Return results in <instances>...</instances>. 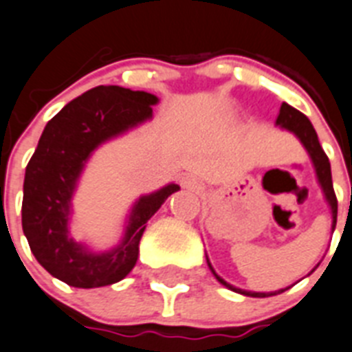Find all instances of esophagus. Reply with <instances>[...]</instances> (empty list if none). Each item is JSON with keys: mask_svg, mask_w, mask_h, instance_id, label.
I'll return each instance as SVG.
<instances>
[{"mask_svg": "<svg viewBox=\"0 0 352 352\" xmlns=\"http://www.w3.org/2000/svg\"><path fill=\"white\" fill-rule=\"evenodd\" d=\"M181 184H182V188H186V190H191V191H199L200 188H202V182H200V179L195 175L182 177Z\"/></svg>", "mask_w": 352, "mask_h": 352, "instance_id": "1", "label": "esophagus"}]
</instances>
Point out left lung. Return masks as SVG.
Here are the masks:
<instances>
[{
	"mask_svg": "<svg viewBox=\"0 0 352 352\" xmlns=\"http://www.w3.org/2000/svg\"><path fill=\"white\" fill-rule=\"evenodd\" d=\"M276 125L279 126V129H283V131L292 132V134H294L295 138H297V140L302 143V146L306 148V152H308L309 159H311V162H313V168H315V173H317V181L322 188V193H324V199H326L327 206H329V209H331V220H333L331 231H335L336 212H338V202H336V195H335V190H333L331 164H329V159H327L326 152L322 150L320 143H318V135H317V132H315V129H313L311 121L304 116L300 111L294 109L292 105H288V103H283L281 111H279V116H277V120H276ZM206 259H208L209 270L212 272V276L217 277V281L220 283V285H223L226 288H229V290L236 292V294L247 295V297H270V295L283 294V292H286L288 288H292V286H294V285L286 286V288H281V290H276V292L241 290V288H236V286L229 285L226 279H221V277L218 276L217 272H214V268H212L211 261H209L208 254H206ZM315 268H313V270H315ZM311 272H309V274H311Z\"/></svg>",
	"mask_w": 352,
	"mask_h": 352,
	"instance_id": "left-lung-1",
	"label": "left lung"
}]
</instances>
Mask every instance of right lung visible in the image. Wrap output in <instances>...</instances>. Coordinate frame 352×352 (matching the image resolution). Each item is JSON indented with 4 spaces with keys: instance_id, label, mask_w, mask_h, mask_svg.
<instances>
[{
    "instance_id": "add662e5",
    "label": "right lung",
    "mask_w": 352,
    "mask_h": 352,
    "mask_svg": "<svg viewBox=\"0 0 352 352\" xmlns=\"http://www.w3.org/2000/svg\"><path fill=\"white\" fill-rule=\"evenodd\" d=\"M155 94L98 85L52 118L32 155L23 186V232L32 254L53 277L75 288H100L129 276L140 256L146 221L179 184H166L135 200L116 247L94 252L69 236L71 200L82 171L103 143L152 120Z\"/></svg>"
}]
</instances>
